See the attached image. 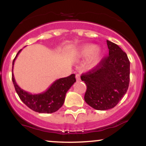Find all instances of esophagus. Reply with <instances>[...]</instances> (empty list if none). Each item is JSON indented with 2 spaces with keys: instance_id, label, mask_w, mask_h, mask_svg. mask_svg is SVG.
Here are the masks:
<instances>
[{
  "instance_id": "34e87169",
  "label": "esophagus",
  "mask_w": 146,
  "mask_h": 146,
  "mask_svg": "<svg viewBox=\"0 0 146 146\" xmlns=\"http://www.w3.org/2000/svg\"><path fill=\"white\" fill-rule=\"evenodd\" d=\"M75 78H76L77 81H80V75L77 74L76 76H75Z\"/></svg>"
}]
</instances>
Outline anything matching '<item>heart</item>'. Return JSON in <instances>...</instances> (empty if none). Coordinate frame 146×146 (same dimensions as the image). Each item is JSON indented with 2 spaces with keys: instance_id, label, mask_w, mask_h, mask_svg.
<instances>
[{
  "instance_id": "obj_1",
  "label": "heart",
  "mask_w": 146,
  "mask_h": 146,
  "mask_svg": "<svg viewBox=\"0 0 146 146\" xmlns=\"http://www.w3.org/2000/svg\"><path fill=\"white\" fill-rule=\"evenodd\" d=\"M78 55L81 58L89 57L88 65L90 68L95 67L101 60L103 51L100 47L93 44H86L80 46L78 49Z\"/></svg>"
}]
</instances>
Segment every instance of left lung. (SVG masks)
<instances>
[{"label":"left lung","mask_w":146,"mask_h":146,"mask_svg":"<svg viewBox=\"0 0 146 146\" xmlns=\"http://www.w3.org/2000/svg\"><path fill=\"white\" fill-rule=\"evenodd\" d=\"M109 56L81 76L86 84L85 102L95 110L113 108L126 93L130 82V61L118 45L107 40Z\"/></svg>","instance_id":"obj_1"}]
</instances>
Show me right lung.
I'll list each match as a JSON object with an SVG mask.
<instances>
[{
	"mask_svg": "<svg viewBox=\"0 0 146 146\" xmlns=\"http://www.w3.org/2000/svg\"><path fill=\"white\" fill-rule=\"evenodd\" d=\"M22 49L18 52L12 63V82L16 93L25 105L33 111L40 113H52L59 110L64 102L66 93L76 82L75 75L71 74L66 78L56 80L44 92L38 94H31L27 92L16 84L13 68L18 55Z\"/></svg>",
	"mask_w": 146,
	"mask_h": 146,
	"instance_id": "obj_1",
	"label": "right lung"
}]
</instances>
